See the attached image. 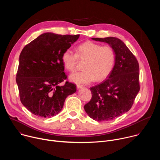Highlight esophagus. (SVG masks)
<instances>
[{
  "mask_svg": "<svg viewBox=\"0 0 160 160\" xmlns=\"http://www.w3.org/2000/svg\"><path fill=\"white\" fill-rule=\"evenodd\" d=\"M77 87L78 89H80V88H83L84 87L83 85H77Z\"/></svg>",
  "mask_w": 160,
  "mask_h": 160,
  "instance_id": "esophagus-1",
  "label": "esophagus"
}]
</instances>
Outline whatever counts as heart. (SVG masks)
<instances>
[{"label":"heart","mask_w":160,"mask_h":160,"mask_svg":"<svg viewBox=\"0 0 160 160\" xmlns=\"http://www.w3.org/2000/svg\"><path fill=\"white\" fill-rule=\"evenodd\" d=\"M77 54L66 49L62 54L61 60L66 69L74 72L78 60L85 61L82 72L71 74L70 80L78 84H88L95 79L97 82L105 80L111 73L115 61L112 49L91 41L85 42L77 47Z\"/></svg>","instance_id":"b5f03b06"}]
</instances>
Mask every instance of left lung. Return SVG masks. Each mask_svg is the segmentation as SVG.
Instances as JSON below:
<instances>
[{
  "instance_id": "8db88e82",
  "label": "left lung",
  "mask_w": 160,
  "mask_h": 160,
  "mask_svg": "<svg viewBox=\"0 0 160 160\" xmlns=\"http://www.w3.org/2000/svg\"><path fill=\"white\" fill-rule=\"evenodd\" d=\"M92 39L109 44L115 52V61L108 79L90 88L92 99L84 109L96 121H109L122 116L132 106L140 90L139 66L120 39L112 37Z\"/></svg>"
}]
</instances>
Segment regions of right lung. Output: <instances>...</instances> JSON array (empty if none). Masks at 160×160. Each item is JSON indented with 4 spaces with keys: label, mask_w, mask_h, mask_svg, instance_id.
<instances>
[{
    "label": "right lung",
    "mask_w": 160,
    "mask_h": 160,
    "mask_svg": "<svg viewBox=\"0 0 160 160\" xmlns=\"http://www.w3.org/2000/svg\"><path fill=\"white\" fill-rule=\"evenodd\" d=\"M80 35L45 33L22 50L16 75L21 103L33 115L51 118L61 111L66 98L77 90L76 85L66 82L61 57Z\"/></svg>",
    "instance_id": "1"
}]
</instances>
